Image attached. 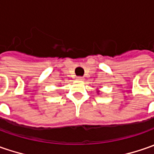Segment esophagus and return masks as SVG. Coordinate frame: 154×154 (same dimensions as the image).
<instances>
[{
    "label": "esophagus",
    "mask_w": 154,
    "mask_h": 154,
    "mask_svg": "<svg viewBox=\"0 0 154 154\" xmlns=\"http://www.w3.org/2000/svg\"><path fill=\"white\" fill-rule=\"evenodd\" d=\"M77 80H84V78H83V77H81V76H79V77L77 78Z\"/></svg>",
    "instance_id": "esophagus-1"
}]
</instances>
